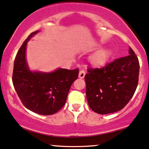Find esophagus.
Masks as SVG:
<instances>
[{
	"instance_id": "34e87169",
	"label": "esophagus",
	"mask_w": 149,
	"mask_h": 149,
	"mask_svg": "<svg viewBox=\"0 0 149 149\" xmlns=\"http://www.w3.org/2000/svg\"><path fill=\"white\" fill-rule=\"evenodd\" d=\"M85 76V71H84V70H80V72H79V78H83Z\"/></svg>"
}]
</instances>
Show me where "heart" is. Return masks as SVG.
<instances>
[{
    "instance_id": "b5f03b06",
    "label": "heart",
    "mask_w": 149,
    "mask_h": 149,
    "mask_svg": "<svg viewBox=\"0 0 149 149\" xmlns=\"http://www.w3.org/2000/svg\"><path fill=\"white\" fill-rule=\"evenodd\" d=\"M111 55V52L108 49H101L96 51L91 57V62L96 67H101L106 64Z\"/></svg>"
}]
</instances>
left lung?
<instances>
[{
  "label": "left lung",
  "mask_w": 149,
  "mask_h": 149,
  "mask_svg": "<svg viewBox=\"0 0 149 149\" xmlns=\"http://www.w3.org/2000/svg\"><path fill=\"white\" fill-rule=\"evenodd\" d=\"M129 55L101 68H88L85 76L89 106L98 114L113 113L131 99L138 85L139 63L130 47Z\"/></svg>",
  "instance_id": "1"
}]
</instances>
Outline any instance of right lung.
<instances>
[{
  "label": "right lung",
  "instance_id": "add662e5",
  "mask_svg": "<svg viewBox=\"0 0 149 149\" xmlns=\"http://www.w3.org/2000/svg\"><path fill=\"white\" fill-rule=\"evenodd\" d=\"M38 33L28 36L14 60L12 82L18 96L28 110L42 115L58 112L67 101L70 87L78 77L79 70L57 69L52 73L32 72L26 61L28 41Z\"/></svg>",
  "mask_w": 149,
  "mask_h": 149
}]
</instances>
